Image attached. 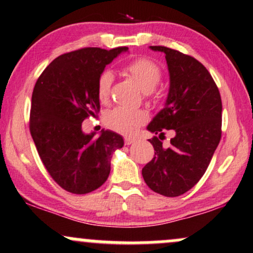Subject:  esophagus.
<instances>
[{
  "label": "esophagus",
  "instance_id": "34e87169",
  "mask_svg": "<svg viewBox=\"0 0 253 253\" xmlns=\"http://www.w3.org/2000/svg\"><path fill=\"white\" fill-rule=\"evenodd\" d=\"M135 141H136V139L132 138V137H126V138H124V143H126V145L132 144V143Z\"/></svg>",
  "mask_w": 253,
  "mask_h": 253
}]
</instances>
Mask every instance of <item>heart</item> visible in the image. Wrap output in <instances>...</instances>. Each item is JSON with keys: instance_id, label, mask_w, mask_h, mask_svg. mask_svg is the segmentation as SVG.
Returning a JSON list of instances; mask_svg holds the SVG:
<instances>
[{"instance_id": "1", "label": "heart", "mask_w": 253, "mask_h": 253, "mask_svg": "<svg viewBox=\"0 0 253 253\" xmlns=\"http://www.w3.org/2000/svg\"><path fill=\"white\" fill-rule=\"evenodd\" d=\"M126 73L136 81L145 93L154 91L161 82L162 71L155 62L149 58H138L126 67ZM114 74L111 70H104L97 81V96L102 103H107L110 97ZM148 120V115L143 110H129L126 108H115L105 116V124L115 131L132 135Z\"/></svg>"}]
</instances>
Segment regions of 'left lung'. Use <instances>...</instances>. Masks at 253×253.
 I'll use <instances>...</instances> for the list:
<instances>
[{"instance_id": "left-lung-1", "label": "left lung", "mask_w": 253, "mask_h": 253, "mask_svg": "<svg viewBox=\"0 0 253 253\" xmlns=\"http://www.w3.org/2000/svg\"><path fill=\"white\" fill-rule=\"evenodd\" d=\"M165 54L170 86L164 108L146 126L155 157L142 169L152 191L177 197L193 188L207 171L222 136V99L207 68L196 58L161 45ZM173 133L169 146L164 132Z\"/></svg>"}]
</instances>
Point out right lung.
<instances>
[{"label":"right lung","mask_w":253,"mask_h":253,"mask_svg":"<svg viewBox=\"0 0 253 253\" xmlns=\"http://www.w3.org/2000/svg\"><path fill=\"white\" fill-rule=\"evenodd\" d=\"M126 46L83 48L55 58L39 77L31 97L30 132L45 169L62 189L84 195L110 173L114 152L124 145L111 130L84 133L82 122L99 112L97 81Z\"/></svg>","instance_id":"right-lung-1"}]
</instances>
